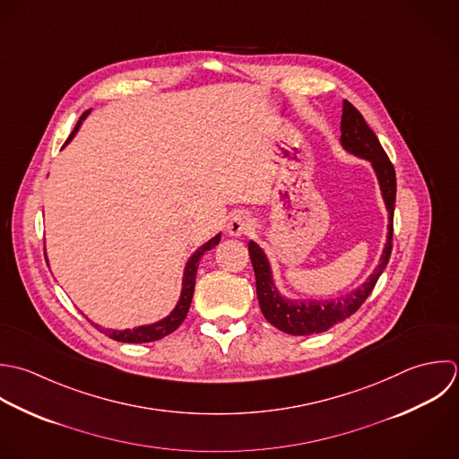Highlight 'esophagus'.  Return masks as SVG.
I'll return each mask as SVG.
<instances>
[{"mask_svg": "<svg viewBox=\"0 0 459 459\" xmlns=\"http://www.w3.org/2000/svg\"><path fill=\"white\" fill-rule=\"evenodd\" d=\"M252 229H254V220L250 216H247V214H236L227 223V232L232 238L247 236Z\"/></svg>", "mask_w": 459, "mask_h": 459, "instance_id": "1", "label": "esophagus"}]
</instances>
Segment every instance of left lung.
I'll return each instance as SVG.
<instances>
[{"mask_svg":"<svg viewBox=\"0 0 459 459\" xmlns=\"http://www.w3.org/2000/svg\"><path fill=\"white\" fill-rule=\"evenodd\" d=\"M342 148L354 157L365 159L370 162L381 189V196L385 200L388 211V234L386 243L379 259V264L368 275V279L356 290L347 295L325 300L313 299H290L284 297L275 282L270 261L264 250L255 243L248 241V254L255 273V288L257 300L264 318L277 327L279 331L293 336H309L320 334L334 327L336 324L352 316L361 304L372 293L377 279L385 272L390 254H392V239H394V211H395V195H397V178L394 164L390 162L386 152L383 150L377 135L367 125L361 112L347 100H343L342 112V126H340Z\"/></svg>","mask_w":459,"mask_h":459,"instance_id":"obj_1","label":"left lung"}]
</instances>
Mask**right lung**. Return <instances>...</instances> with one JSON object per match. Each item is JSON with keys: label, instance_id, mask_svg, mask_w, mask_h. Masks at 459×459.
I'll list each match as a JSON object with an SVG mask.
<instances>
[{"label": "right lung", "instance_id": "right-lung-1", "mask_svg": "<svg viewBox=\"0 0 459 459\" xmlns=\"http://www.w3.org/2000/svg\"><path fill=\"white\" fill-rule=\"evenodd\" d=\"M89 112H91V110H85V112L80 116L78 123L74 125L73 132L69 134V137H67V141L64 143L62 148H65V146L73 141V137H74L76 132L80 130V126H82L83 119L89 116ZM220 239H221V232H218L214 238H211L209 241H205L202 247H198V248L191 254V257L187 259V263H186V266H184V273H182V290H180L178 302L175 304V307L171 309V313L166 315L164 318H160V320H157V322H153V324H144V325H137V327H134V329H125V331H119V329H105V327H101V325H98V324H94V322H91V320H89V322H91L100 333H103L105 336L116 340V342H121V343H150V342H157V340H162L164 336L171 334L173 331L178 329V325L184 322V318H186V315H187V311H189V306H191V300H193V291H195L196 270H198V263H200L202 255H204L207 250L214 248V247L220 243Z\"/></svg>", "mask_w": 459, "mask_h": 459}]
</instances>
